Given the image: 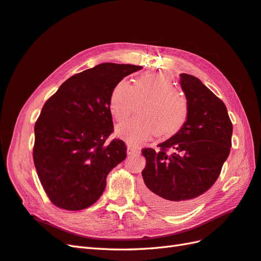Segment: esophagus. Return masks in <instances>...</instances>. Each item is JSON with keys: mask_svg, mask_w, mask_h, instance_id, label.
Returning <instances> with one entry per match:
<instances>
[{"mask_svg": "<svg viewBox=\"0 0 261 261\" xmlns=\"http://www.w3.org/2000/svg\"><path fill=\"white\" fill-rule=\"evenodd\" d=\"M138 152H139V148H137L136 146H132V145L127 146V153L128 154H136Z\"/></svg>", "mask_w": 261, "mask_h": 261, "instance_id": "1", "label": "esophagus"}]
</instances>
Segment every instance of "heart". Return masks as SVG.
Returning <instances> with one entry per match:
<instances>
[{"mask_svg": "<svg viewBox=\"0 0 261 261\" xmlns=\"http://www.w3.org/2000/svg\"><path fill=\"white\" fill-rule=\"evenodd\" d=\"M148 100L139 110L140 116L118 125L116 133L130 144H139L157 135L167 139L179 134L189 118V102L166 73H146L132 84L118 81L110 95V111L117 122L127 118L136 101Z\"/></svg>", "mask_w": 261, "mask_h": 261, "instance_id": "1", "label": "heart"}]
</instances>
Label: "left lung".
Listing matches in <instances>:
<instances>
[{"label": "left lung", "mask_w": 261, "mask_h": 261, "mask_svg": "<svg viewBox=\"0 0 261 261\" xmlns=\"http://www.w3.org/2000/svg\"><path fill=\"white\" fill-rule=\"evenodd\" d=\"M189 118L177 135L144 148L146 201L165 213L191 208L217 180L231 147L233 124L224 102L194 75L181 73Z\"/></svg>", "instance_id": "1"}]
</instances>
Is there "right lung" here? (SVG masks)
<instances>
[{"mask_svg": "<svg viewBox=\"0 0 261 261\" xmlns=\"http://www.w3.org/2000/svg\"><path fill=\"white\" fill-rule=\"evenodd\" d=\"M140 66L105 62L70 76L44 104L35 123L33 158L54 205L84 210L102 195L109 172L126 158L113 139L110 95L115 84Z\"/></svg>", "mask_w": 261, "mask_h": 261, "instance_id": "1", "label": "right lung"}]
</instances>
